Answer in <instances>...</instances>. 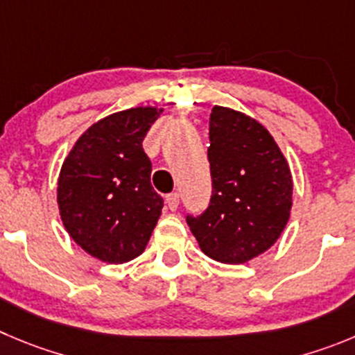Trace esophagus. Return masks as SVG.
<instances>
[{
	"mask_svg": "<svg viewBox=\"0 0 355 355\" xmlns=\"http://www.w3.org/2000/svg\"><path fill=\"white\" fill-rule=\"evenodd\" d=\"M178 201H180V196H178V193H171L166 196V205L170 210H177L178 207Z\"/></svg>",
	"mask_w": 355,
	"mask_h": 355,
	"instance_id": "34e87169",
	"label": "esophagus"
}]
</instances>
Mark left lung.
I'll use <instances>...</instances> for the list:
<instances>
[{
    "instance_id": "8db88e82",
    "label": "left lung",
    "mask_w": 355,
    "mask_h": 355,
    "mask_svg": "<svg viewBox=\"0 0 355 355\" xmlns=\"http://www.w3.org/2000/svg\"><path fill=\"white\" fill-rule=\"evenodd\" d=\"M208 161L211 198L187 224L211 259L241 264L282 234L293 207L289 164L268 129L241 112L214 107Z\"/></svg>"
}]
</instances>
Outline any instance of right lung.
Returning <instances> with one entry per match:
<instances>
[{"mask_svg":"<svg viewBox=\"0 0 355 355\" xmlns=\"http://www.w3.org/2000/svg\"><path fill=\"white\" fill-rule=\"evenodd\" d=\"M161 110L117 112L92 124L62 162L58 203L69 236L105 263L140 256L162 210L141 141Z\"/></svg>","mask_w":355,"mask_h":355,"instance_id":"right-lung-1","label":"right lung"}]
</instances>
